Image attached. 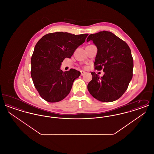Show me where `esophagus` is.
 <instances>
[{
  "mask_svg": "<svg viewBox=\"0 0 154 154\" xmlns=\"http://www.w3.org/2000/svg\"><path fill=\"white\" fill-rule=\"evenodd\" d=\"M85 73H86L85 72H84V71H81V75H84Z\"/></svg>",
  "mask_w": 154,
  "mask_h": 154,
  "instance_id": "esophagus-1",
  "label": "esophagus"
}]
</instances>
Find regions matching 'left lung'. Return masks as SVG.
Instances as JSON below:
<instances>
[{"instance_id": "1", "label": "left lung", "mask_w": 154, "mask_h": 154, "mask_svg": "<svg viewBox=\"0 0 154 154\" xmlns=\"http://www.w3.org/2000/svg\"><path fill=\"white\" fill-rule=\"evenodd\" d=\"M92 40L97 48L94 66L104 74L101 78L95 72L87 88L90 94L103 102H111L121 97L128 89L133 77V59L127 43L108 31L91 34L87 42Z\"/></svg>"}]
</instances>
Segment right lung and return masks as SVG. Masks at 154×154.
Instances as JSON below:
<instances>
[{
  "instance_id": "right-lung-1",
  "label": "right lung",
  "mask_w": 154,
  "mask_h": 154,
  "mask_svg": "<svg viewBox=\"0 0 154 154\" xmlns=\"http://www.w3.org/2000/svg\"><path fill=\"white\" fill-rule=\"evenodd\" d=\"M88 35L57 32L44 35L37 43L31 58L30 74L39 95L47 102H58L70 93L74 81L81 73L74 69L63 72L60 66L85 42Z\"/></svg>"
}]
</instances>
